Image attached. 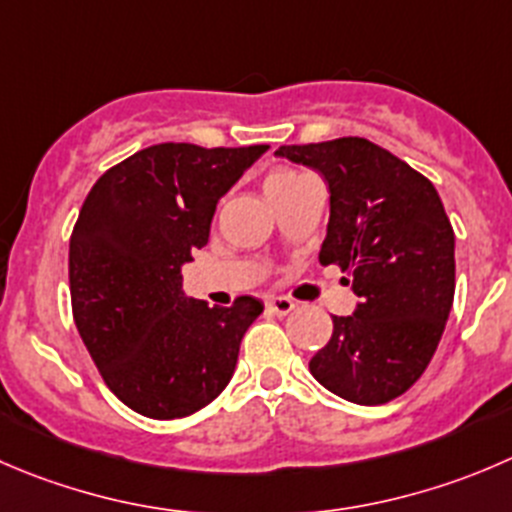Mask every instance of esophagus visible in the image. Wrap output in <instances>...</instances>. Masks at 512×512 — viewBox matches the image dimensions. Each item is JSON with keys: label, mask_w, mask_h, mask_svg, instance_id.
<instances>
[{"label": "esophagus", "mask_w": 512, "mask_h": 512, "mask_svg": "<svg viewBox=\"0 0 512 512\" xmlns=\"http://www.w3.org/2000/svg\"><path fill=\"white\" fill-rule=\"evenodd\" d=\"M267 310L275 312V315H290L295 310V300H290V297H270L267 300Z\"/></svg>", "instance_id": "esophagus-1"}]
</instances>
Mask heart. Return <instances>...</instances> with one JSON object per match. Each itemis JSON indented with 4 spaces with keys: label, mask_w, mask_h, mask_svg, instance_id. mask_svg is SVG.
Instances as JSON below:
<instances>
[{
    "label": "heart",
    "mask_w": 512,
    "mask_h": 512,
    "mask_svg": "<svg viewBox=\"0 0 512 512\" xmlns=\"http://www.w3.org/2000/svg\"><path fill=\"white\" fill-rule=\"evenodd\" d=\"M302 180H305V175H300V172L280 170V172H275V175L267 177L265 190H267V195H270V200H272V197L282 195V192H287L290 187H295L297 182H302Z\"/></svg>",
    "instance_id": "obj_1"
}]
</instances>
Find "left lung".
<instances>
[{
    "mask_svg": "<svg viewBox=\"0 0 512 512\" xmlns=\"http://www.w3.org/2000/svg\"><path fill=\"white\" fill-rule=\"evenodd\" d=\"M277 155L325 177L320 265L340 267L360 297L352 315L332 317L312 377L350 403H390L430 365L453 307L455 235L438 190L365 137L285 145Z\"/></svg>",
    "mask_w": 512,
    "mask_h": 512,
    "instance_id": "obj_1",
    "label": "left lung"
}]
</instances>
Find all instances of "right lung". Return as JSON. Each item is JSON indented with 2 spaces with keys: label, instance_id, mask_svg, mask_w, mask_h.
Masks as SVG:
<instances>
[{
  "label": "right lung",
  "instance_id": "add662e5",
  "mask_svg": "<svg viewBox=\"0 0 512 512\" xmlns=\"http://www.w3.org/2000/svg\"><path fill=\"white\" fill-rule=\"evenodd\" d=\"M267 150L165 142L109 167L69 237L79 337L107 388L145 418L210 405L235 372L262 302L210 307L182 292V265L210 240L220 197Z\"/></svg>",
  "mask_w": 512,
  "mask_h": 512
}]
</instances>
